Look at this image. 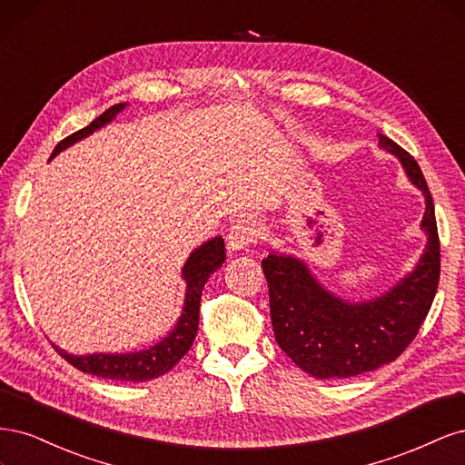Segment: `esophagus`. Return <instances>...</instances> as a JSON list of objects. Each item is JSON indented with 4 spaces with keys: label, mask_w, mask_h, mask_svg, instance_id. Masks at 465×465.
Segmentation results:
<instances>
[{
    "label": "esophagus",
    "mask_w": 465,
    "mask_h": 465,
    "mask_svg": "<svg viewBox=\"0 0 465 465\" xmlns=\"http://www.w3.org/2000/svg\"><path fill=\"white\" fill-rule=\"evenodd\" d=\"M262 235V228L257 220H239L228 232V249L243 251L254 245Z\"/></svg>",
    "instance_id": "1"
}]
</instances>
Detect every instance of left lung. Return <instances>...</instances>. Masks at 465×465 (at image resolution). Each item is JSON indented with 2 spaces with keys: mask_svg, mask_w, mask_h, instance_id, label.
<instances>
[{
  "mask_svg": "<svg viewBox=\"0 0 465 465\" xmlns=\"http://www.w3.org/2000/svg\"><path fill=\"white\" fill-rule=\"evenodd\" d=\"M379 144L401 162L410 182L425 194L427 245L413 272L381 297L351 303L326 292L292 254L272 251L262 261L278 346L317 379H350L394 361L417 336L439 288L440 242L423 172L392 139L379 134Z\"/></svg>",
  "mask_w": 465,
  "mask_h": 465,
  "instance_id": "8db88e82",
  "label": "left lung"
}]
</instances>
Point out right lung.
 <instances>
[{"label": "right lung", "instance_id": "obj_1", "mask_svg": "<svg viewBox=\"0 0 465 465\" xmlns=\"http://www.w3.org/2000/svg\"><path fill=\"white\" fill-rule=\"evenodd\" d=\"M127 104H115L110 110L98 115L91 125L84 129L69 134L67 139L59 143L52 158L57 156L67 146L74 144L77 141L93 134L96 129L110 124L112 119L122 112ZM226 261V247H223V239L214 237L211 242L203 243L199 249L191 252L183 266V280L187 282V293H185V303L182 317H179L173 331L158 341L156 346L143 350V351H133V353H93V355H71L64 351L62 348H55V351L62 355L67 363L77 367L83 372L96 374L102 379H112V381H127V382H144L153 381L172 371L179 359H182L189 348L193 346V340L197 336L199 331V309H201V295L206 280L214 274L218 268Z\"/></svg>", "mask_w": 465, "mask_h": 465}]
</instances>
